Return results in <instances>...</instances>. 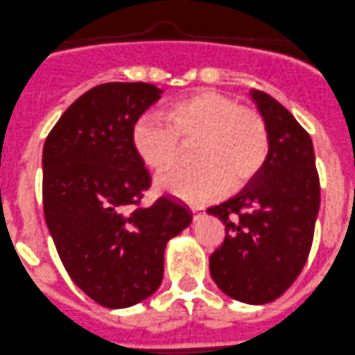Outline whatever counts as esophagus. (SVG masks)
<instances>
[{
  "mask_svg": "<svg viewBox=\"0 0 355 355\" xmlns=\"http://www.w3.org/2000/svg\"><path fill=\"white\" fill-rule=\"evenodd\" d=\"M204 214H205L204 209H200V207H191V216H193L195 221H197V219H200Z\"/></svg>",
  "mask_w": 355,
  "mask_h": 355,
  "instance_id": "obj_1",
  "label": "esophagus"
}]
</instances>
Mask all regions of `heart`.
Instances as JSON below:
<instances>
[{
  "instance_id": "obj_1",
  "label": "heart",
  "mask_w": 355,
  "mask_h": 355,
  "mask_svg": "<svg viewBox=\"0 0 355 355\" xmlns=\"http://www.w3.org/2000/svg\"><path fill=\"white\" fill-rule=\"evenodd\" d=\"M134 153L155 174L165 172L191 143L193 167L158 180V188L190 204H205L254 178L268 155V129L261 114L232 97L202 90L174 101L160 116L143 114L134 123Z\"/></svg>"
}]
</instances>
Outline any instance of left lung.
<instances>
[{
  "instance_id": "1",
  "label": "left lung",
  "mask_w": 355,
  "mask_h": 355,
  "mask_svg": "<svg viewBox=\"0 0 355 355\" xmlns=\"http://www.w3.org/2000/svg\"><path fill=\"white\" fill-rule=\"evenodd\" d=\"M251 97L268 129V155L251 184L207 209L226 232L209 268L225 295L263 305L284 295L305 266L320 187L306 130L272 96L251 90Z\"/></svg>"
}]
</instances>
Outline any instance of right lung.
Instances as JSON below:
<instances>
[{"mask_svg": "<svg viewBox=\"0 0 355 355\" xmlns=\"http://www.w3.org/2000/svg\"><path fill=\"white\" fill-rule=\"evenodd\" d=\"M164 90L103 83L74 101L43 146V211L64 268L87 296L127 309L164 279L165 245L191 223L162 197L136 207L150 172L134 153L132 127Z\"/></svg>", "mask_w": 355, "mask_h": 355, "instance_id": "obj_1", "label": "right lung"}]
</instances>
